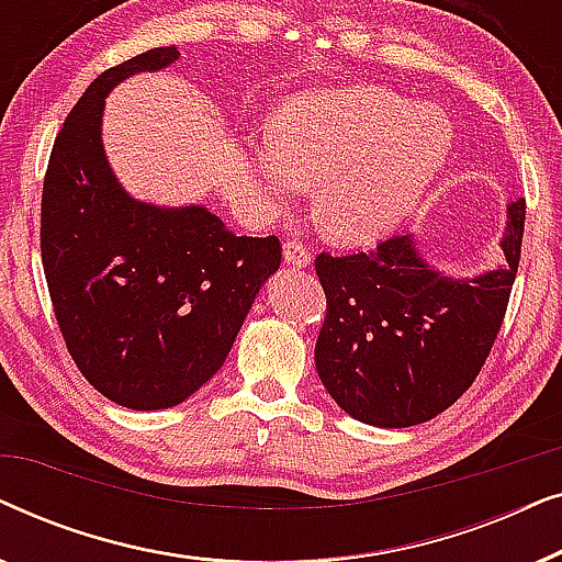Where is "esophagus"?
I'll use <instances>...</instances> for the list:
<instances>
[{"label":"esophagus","instance_id":"esophagus-1","mask_svg":"<svg viewBox=\"0 0 562 562\" xmlns=\"http://www.w3.org/2000/svg\"><path fill=\"white\" fill-rule=\"evenodd\" d=\"M283 260L294 268H306L310 266V248L299 240H289L283 245Z\"/></svg>","mask_w":562,"mask_h":562}]
</instances>
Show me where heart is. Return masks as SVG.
Masks as SVG:
<instances>
[{"label": "heart", "mask_w": 562, "mask_h": 562, "mask_svg": "<svg viewBox=\"0 0 562 562\" xmlns=\"http://www.w3.org/2000/svg\"><path fill=\"white\" fill-rule=\"evenodd\" d=\"M452 125L383 87H340L289 99L271 137L248 143V166L276 210L314 187L319 227L368 243L409 217L440 176Z\"/></svg>", "instance_id": "heart-1"}]
</instances>
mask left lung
I'll return each mask as SVG.
<instances>
[{"mask_svg": "<svg viewBox=\"0 0 562 562\" xmlns=\"http://www.w3.org/2000/svg\"><path fill=\"white\" fill-rule=\"evenodd\" d=\"M525 210V199L506 206V263L475 279L435 271L412 235L352 256L319 252L327 314L314 363L340 409L373 427H412L465 394L502 329Z\"/></svg>", "mask_w": 562, "mask_h": 562, "instance_id": "1", "label": "left lung"}]
</instances>
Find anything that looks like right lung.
<instances>
[{"mask_svg": "<svg viewBox=\"0 0 562 562\" xmlns=\"http://www.w3.org/2000/svg\"><path fill=\"white\" fill-rule=\"evenodd\" d=\"M173 60L168 45L97 76L60 127L43 183L41 250L60 335L83 379L137 412L187 402L220 371L281 266L276 235H235L199 204L137 202L114 179L104 97Z\"/></svg>", "mask_w": 562, "mask_h": 562, "instance_id": "add662e5", "label": "right lung"}]
</instances>
